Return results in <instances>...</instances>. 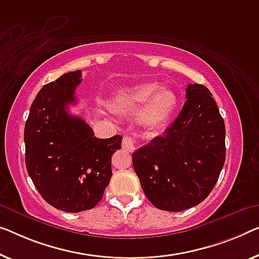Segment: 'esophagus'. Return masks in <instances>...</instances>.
I'll return each instance as SVG.
<instances>
[{
  "mask_svg": "<svg viewBox=\"0 0 259 259\" xmlns=\"http://www.w3.org/2000/svg\"><path fill=\"white\" fill-rule=\"evenodd\" d=\"M136 141H135L134 137L131 136H124L123 137V141H122V148L125 150V151H129V152H134L135 150L137 149L136 146Z\"/></svg>",
  "mask_w": 259,
  "mask_h": 259,
  "instance_id": "esophagus-1",
  "label": "esophagus"
}]
</instances>
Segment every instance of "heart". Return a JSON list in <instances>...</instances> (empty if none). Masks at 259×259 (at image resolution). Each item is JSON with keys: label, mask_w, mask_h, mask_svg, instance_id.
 I'll return each instance as SVG.
<instances>
[{"label": "heart", "mask_w": 259, "mask_h": 259, "mask_svg": "<svg viewBox=\"0 0 259 259\" xmlns=\"http://www.w3.org/2000/svg\"><path fill=\"white\" fill-rule=\"evenodd\" d=\"M140 111V123L145 128H159L166 123L177 107L175 92L167 87H158L156 82H145L122 90L115 96L111 106L118 113Z\"/></svg>", "instance_id": "obj_1"}]
</instances>
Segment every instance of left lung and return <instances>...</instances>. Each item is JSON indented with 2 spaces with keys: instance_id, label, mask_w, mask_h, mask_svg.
Instances as JSON below:
<instances>
[{
  "instance_id": "8db88e82",
  "label": "left lung",
  "mask_w": 259,
  "mask_h": 259,
  "mask_svg": "<svg viewBox=\"0 0 259 259\" xmlns=\"http://www.w3.org/2000/svg\"><path fill=\"white\" fill-rule=\"evenodd\" d=\"M186 102L164 136L133 153L141 186L154 207L181 211L209 195L226 160V126L211 93L187 84Z\"/></svg>"
}]
</instances>
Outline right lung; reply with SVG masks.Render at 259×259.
Returning a JSON list of instances; mask_svg holds the SVG:
<instances>
[{
	"label": "right lung",
	"instance_id": "right-lung-1",
	"mask_svg": "<svg viewBox=\"0 0 259 259\" xmlns=\"http://www.w3.org/2000/svg\"><path fill=\"white\" fill-rule=\"evenodd\" d=\"M81 71L65 73L38 93L25 122V165L34 187L57 209L79 213L102 199L111 172V156L121 149L122 136L96 138L79 116L75 105Z\"/></svg>",
	"mask_w": 259,
	"mask_h": 259
}]
</instances>
